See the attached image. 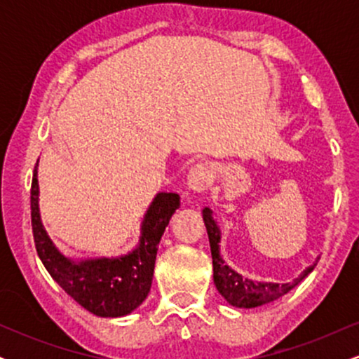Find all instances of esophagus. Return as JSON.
Instances as JSON below:
<instances>
[{"label":"esophagus","mask_w":359,"mask_h":359,"mask_svg":"<svg viewBox=\"0 0 359 359\" xmlns=\"http://www.w3.org/2000/svg\"><path fill=\"white\" fill-rule=\"evenodd\" d=\"M212 165L208 162L196 163L187 174V187L194 192H204L212 182Z\"/></svg>","instance_id":"34e87169"}]
</instances>
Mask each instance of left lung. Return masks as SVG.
I'll list each match as a JSON object with an SVG mask.
<instances>
[{"mask_svg":"<svg viewBox=\"0 0 359 359\" xmlns=\"http://www.w3.org/2000/svg\"><path fill=\"white\" fill-rule=\"evenodd\" d=\"M203 217L205 229H208L209 245H211L212 255V270H214V285L217 292L228 300L234 307L251 309L259 307L263 304L273 302L285 295L288 290H292L299 282L314 270V265L307 266L297 278L288 283H273V282H253V280L243 277V275L234 271L224 259L221 258L219 243H221V229L217 226V221L212 217V211L209 208L203 209Z\"/></svg>","mask_w":359,"mask_h":359,"instance_id":"1","label":"left lung"}]
</instances>
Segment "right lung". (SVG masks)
<instances>
[{"label":"right lung","instance_id":"1","mask_svg":"<svg viewBox=\"0 0 359 359\" xmlns=\"http://www.w3.org/2000/svg\"><path fill=\"white\" fill-rule=\"evenodd\" d=\"M36 167L32 179V229L43 266L65 294L90 314L100 317L131 314L150 292L158 243L175 209H179V194H156L143 216L138 245L126 255L76 259L60 253L45 231L39 208Z\"/></svg>","mask_w":359,"mask_h":359}]
</instances>
